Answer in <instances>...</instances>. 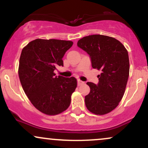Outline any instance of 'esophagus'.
I'll list each match as a JSON object with an SVG mask.
<instances>
[{"label":"esophagus","instance_id":"34e87169","mask_svg":"<svg viewBox=\"0 0 148 148\" xmlns=\"http://www.w3.org/2000/svg\"><path fill=\"white\" fill-rule=\"evenodd\" d=\"M77 82H78V86H81V85H82V84H84V81H81V80H80V79H78L77 80Z\"/></svg>","mask_w":148,"mask_h":148}]
</instances>
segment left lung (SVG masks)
<instances>
[{"instance_id": "left-lung-1", "label": "left lung", "mask_w": 148, "mask_h": 148, "mask_svg": "<svg viewBox=\"0 0 148 148\" xmlns=\"http://www.w3.org/2000/svg\"><path fill=\"white\" fill-rule=\"evenodd\" d=\"M77 46L89 54L92 67L101 72L97 85L88 82L90 92L85 97L88 110L105 115L118 106L125 94L130 74L127 50L114 37L92 35L81 38Z\"/></svg>"}]
</instances>
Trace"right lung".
<instances>
[{
	"label": "right lung",
	"mask_w": 148,
	"mask_h": 148,
	"mask_svg": "<svg viewBox=\"0 0 148 148\" xmlns=\"http://www.w3.org/2000/svg\"><path fill=\"white\" fill-rule=\"evenodd\" d=\"M73 42L36 39L22 49L18 76L25 95L37 110L49 115L67 109L71 96L77 86L74 77L56 76L54 70L63 66L65 52Z\"/></svg>",
	"instance_id": "right-lung-1"
}]
</instances>
